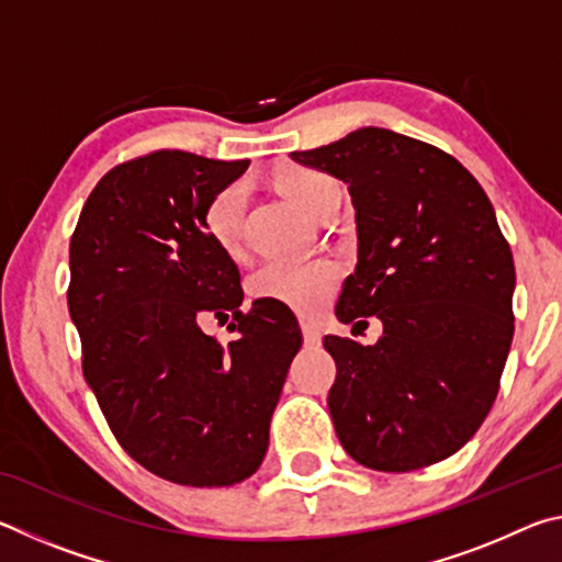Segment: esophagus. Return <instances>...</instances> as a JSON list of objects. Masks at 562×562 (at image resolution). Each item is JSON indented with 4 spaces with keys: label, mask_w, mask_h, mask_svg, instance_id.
<instances>
[{
    "label": "esophagus",
    "mask_w": 562,
    "mask_h": 562,
    "mask_svg": "<svg viewBox=\"0 0 562 562\" xmlns=\"http://www.w3.org/2000/svg\"><path fill=\"white\" fill-rule=\"evenodd\" d=\"M300 329H302V339H304V345H310V347H315V345H319V329L315 327V325H310V322H300Z\"/></svg>",
    "instance_id": "34e87169"
}]
</instances>
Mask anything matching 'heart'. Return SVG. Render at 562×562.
<instances>
[{"mask_svg": "<svg viewBox=\"0 0 562 562\" xmlns=\"http://www.w3.org/2000/svg\"><path fill=\"white\" fill-rule=\"evenodd\" d=\"M280 190L304 213L315 215L325 201L327 190L337 188L335 180L315 168H284ZM250 188L245 180H233L205 203L203 233L207 240L225 252H237L243 240V225ZM341 270L331 260H270L250 274V294L255 300L284 304L300 315H317L325 310L339 288Z\"/></svg>", "mask_w": 562, "mask_h": 562, "instance_id": "obj_1", "label": "heart"}]
</instances>
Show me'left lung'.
Here are the masks:
<instances>
[{"label": "left lung", "instance_id": "obj_1", "mask_svg": "<svg viewBox=\"0 0 562 562\" xmlns=\"http://www.w3.org/2000/svg\"><path fill=\"white\" fill-rule=\"evenodd\" d=\"M290 156L345 180L357 211L337 319L384 325L372 347L322 339L339 443L386 473L449 459L496 402L513 339L516 268L488 195L453 156L389 128Z\"/></svg>", "mask_w": 562, "mask_h": 562}]
</instances>
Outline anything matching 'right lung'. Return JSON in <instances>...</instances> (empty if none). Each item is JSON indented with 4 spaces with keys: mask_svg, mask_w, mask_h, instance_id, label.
<instances>
[{
    "mask_svg": "<svg viewBox=\"0 0 562 562\" xmlns=\"http://www.w3.org/2000/svg\"><path fill=\"white\" fill-rule=\"evenodd\" d=\"M247 166L186 150L126 160L91 190L69 245L83 376L123 451L180 486H233L260 469L302 347L290 307L240 310L237 265L203 233L205 203ZM207 314H233L238 337L207 338Z\"/></svg>",
    "mask_w": 562,
    "mask_h": 562,
    "instance_id": "1",
    "label": "right lung"
}]
</instances>
